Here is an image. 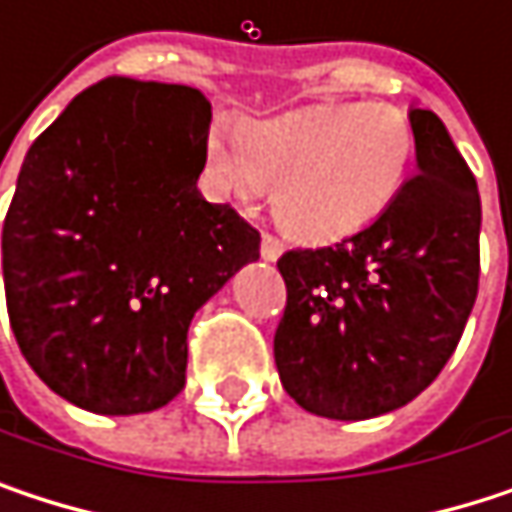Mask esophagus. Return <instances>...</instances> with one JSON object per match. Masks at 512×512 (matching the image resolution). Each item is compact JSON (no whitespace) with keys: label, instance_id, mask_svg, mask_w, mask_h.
Returning a JSON list of instances; mask_svg holds the SVG:
<instances>
[{"label":"esophagus","instance_id":"esophagus-1","mask_svg":"<svg viewBox=\"0 0 512 512\" xmlns=\"http://www.w3.org/2000/svg\"><path fill=\"white\" fill-rule=\"evenodd\" d=\"M281 252H284V243L275 234H263V240H260V255H263V260H278Z\"/></svg>","mask_w":512,"mask_h":512}]
</instances>
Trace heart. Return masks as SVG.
Returning <instances> with one entry per match:
<instances>
[{
	"instance_id": "b5f03b06",
	"label": "heart",
	"mask_w": 512,
	"mask_h": 512,
	"mask_svg": "<svg viewBox=\"0 0 512 512\" xmlns=\"http://www.w3.org/2000/svg\"><path fill=\"white\" fill-rule=\"evenodd\" d=\"M415 154L409 118L388 103H323L222 124L207 136V180L255 201L272 183L275 219L302 240H338L376 222L400 195Z\"/></svg>"
}]
</instances>
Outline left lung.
<instances>
[{
  "instance_id": "obj_1",
  "label": "left lung",
  "mask_w": 512,
  "mask_h": 512,
  "mask_svg": "<svg viewBox=\"0 0 512 512\" xmlns=\"http://www.w3.org/2000/svg\"><path fill=\"white\" fill-rule=\"evenodd\" d=\"M418 174L358 234L278 257L284 391L311 415L364 421L415 400L448 364L480 281V195L430 109L409 112Z\"/></svg>"
}]
</instances>
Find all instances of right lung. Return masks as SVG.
I'll use <instances>...</instances> for the list:
<instances>
[{
	"instance_id": "obj_1",
	"label": "right lung",
	"mask_w": 512,
	"mask_h": 512,
	"mask_svg": "<svg viewBox=\"0 0 512 512\" xmlns=\"http://www.w3.org/2000/svg\"><path fill=\"white\" fill-rule=\"evenodd\" d=\"M210 103L186 85L100 79L35 139L2 225L14 338L64 400L139 415L186 385L195 311L260 234L198 192Z\"/></svg>"
}]
</instances>
